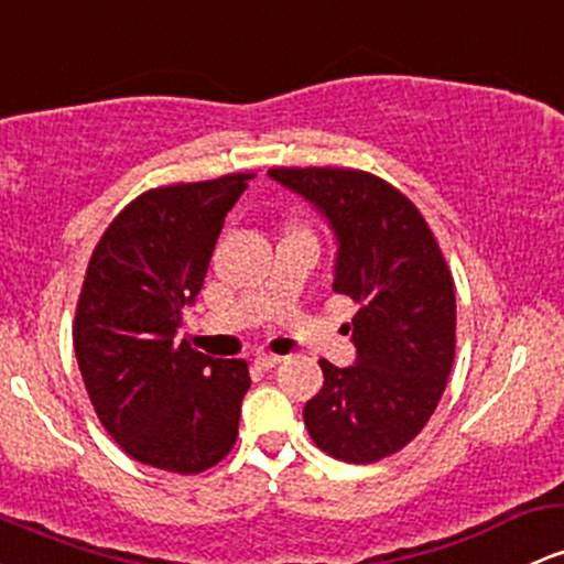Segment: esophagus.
Returning a JSON list of instances; mask_svg holds the SVG:
<instances>
[{
  "instance_id": "34e87169",
  "label": "esophagus",
  "mask_w": 564,
  "mask_h": 564,
  "mask_svg": "<svg viewBox=\"0 0 564 564\" xmlns=\"http://www.w3.org/2000/svg\"><path fill=\"white\" fill-rule=\"evenodd\" d=\"M253 364H257L259 369H272L281 364V356H270V352H259L257 358H253Z\"/></svg>"
}]
</instances>
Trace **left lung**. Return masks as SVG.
Returning <instances> with one entry per match:
<instances>
[{
	"instance_id": "8db88e82",
	"label": "left lung",
	"mask_w": 564,
	"mask_h": 564,
	"mask_svg": "<svg viewBox=\"0 0 564 564\" xmlns=\"http://www.w3.org/2000/svg\"><path fill=\"white\" fill-rule=\"evenodd\" d=\"M313 203L337 238V294L358 305L356 364L321 361L324 388L305 404L315 447L345 463L399 453L425 429L455 361V283L406 195L367 171L272 169Z\"/></svg>"
}]
</instances>
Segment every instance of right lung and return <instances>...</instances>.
Here are the masks:
<instances>
[{
    "instance_id": "1",
    "label": "right lung",
    "mask_w": 564,
    "mask_h": 564,
    "mask_svg": "<svg viewBox=\"0 0 564 564\" xmlns=\"http://www.w3.org/2000/svg\"><path fill=\"white\" fill-rule=\"evenodd\" d=\"M251 176L144 192L115 216L85 272L74 315L85 391L109 436L163 471H206L238 438L249 367L192 350L176 334Z\"/></svg>"
}]
</instances>
